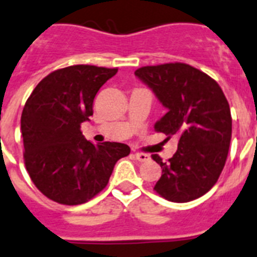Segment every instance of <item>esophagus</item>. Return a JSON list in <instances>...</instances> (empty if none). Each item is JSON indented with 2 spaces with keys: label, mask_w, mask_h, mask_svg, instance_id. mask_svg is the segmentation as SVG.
Segmentation results:
<instances>
[{
  "label": "esophagus",
  "mask_w": 257,
  "mask_h": 257,
  "mask_svg": "<svg viewBox=\"0 0 257 257\" xmlns=\"http://www.w3.org/2000/svg\"><path fill=\"white\" fill-rule=\"evenodd\" d=\"M135 156H136V159H137L138 162H141V163L147 162V160H150V155H147V154L137 153V154H135Z\"/></svg>",
  "instance_id": "obj_1"
}]
</instances>
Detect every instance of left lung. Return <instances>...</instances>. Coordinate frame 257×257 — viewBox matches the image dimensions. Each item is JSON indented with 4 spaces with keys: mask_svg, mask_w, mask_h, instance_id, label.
<instances>
[{
    "mask_svg": "<svg viewBox=\"0 0 257 257\" xmlns=\"http://www.w3.org/2000/svg\"><path fill=\"white\" fill-rule=\"evenodd\" d=\"M135 75L167 108L155 131L178 137L177 151L168 162L151 155L162 167L154 190L175 203L204 195L221 175L230 146V107L221 88L185 63L141 67Z\"/></svg>",
    "mask_w": 257,
    "mask_h": 257,
    "instance_id": "obj_1",
    "label": "left lung"
}]
</instances>
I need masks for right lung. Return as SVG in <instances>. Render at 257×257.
Wrapping results in <instances>:
<instances>
[{"mask_svg":"<svg viewBox=\"0 0 257 257\" xmlns=\"http://www.w3.org/2000/svg\"><path fill=\"white\" fill-rule=\"evenodd\" d=\"M117 68L77 64L49 73L37 84L22 112L24 163L36 187L49 199L76 206L108 184L128 145H93L80 126L93 115V101Z\"/></svg>","mask_w":257,"mask_h":257,"instance_id":"1","label":"right lung"}]
</instances>
